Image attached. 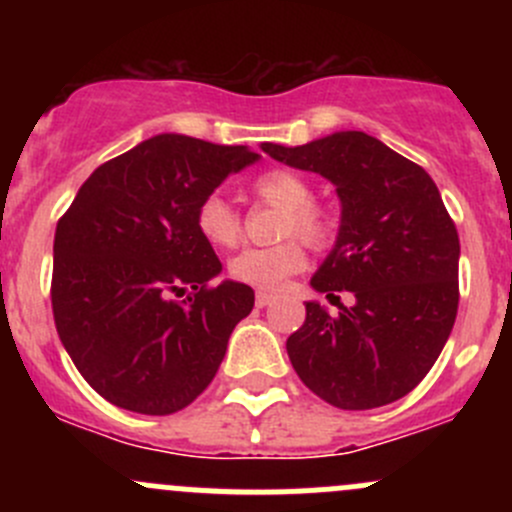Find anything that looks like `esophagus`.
Masks as SVG:
<instances>
[{"label":"esophagus","instance_id":"34e87169","mask_svg":"<svg viewBox=\"0 0 512 512\" xmlns=\"http://www.w3.org/2000/svg\"><path fill=\"white\" fill-rule=\"evenodd\" d=\"M272 302H275V294H270V292H257L255 294L257 307H267V304H272Z\"/></svg>","mask_w":512,"mask_h":512}]
</instances>
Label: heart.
<instances>
[{
    "instance_id": "heart-1",
    "label": "heart",
    "mask_w": 512,
    "mask_h": 512,
    "mask_svg": "<svg viewBox=\"0 0 512 512\" xmlns=\"http://www.w3.org/2000/svg\"><path fill=\"white\" fill-rule=\"evenodd\" d=\"M252 195L270 208L282 210L280 235H299L309 245H324L332 237V220L327 210L312 203L314 190L302 175L292 170H267L250 185ZM195 225L205 242L213 247H232L240 240L242 223L237 210L220 195H208L195 213ZM307 265L302 242L289 237L272 247H247L232 257L230 277L257 289H277L294 272Z\"/></svg>"
}]
</instances>
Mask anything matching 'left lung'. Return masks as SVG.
I'll use <instances>...</instances> for the list:
<instances>
[{
	"instance_id": "1",
	"label": "left lung",
	"mask_w": 512,
	"mask_h": 512,
	"mask_svg": "<svg viewBox=\"0 0 512 512\" xmlns=\"http://www.w3.org/2000/svg\"><path fill=\"white\" fill-rule=\"evenodd\" d=\"M280 163L332 180L342 200L337 245L312 287L354 304L329 314L307 302L287 339L294 371L337 409L386 406L416 389L448 342L458 312L456 225L431 175L374 136L339 131L304 146L262 143Z\"/></svg>"
}]
</instances>
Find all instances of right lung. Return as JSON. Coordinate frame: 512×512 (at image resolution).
I'll list each match as a JSON object with an SVG mask.
<instances>
[{"mask_svg":"<svg viewBox=\"0 0 512 512\" xmlns=\"http://www.w3.org/2000/svg\"><path fill=\"white\" fill-rule=\"evenodd\" d=\"M257 158L247 146L160 133L98 165L56 225V332L118 409L175 414L218 374L255 292L232 280L210 285L223 265L195 213Z\"/></svg>","mask_w":512,"mask_h":512,"instance_id":"add662e5","label":"right lung"}]
</instances>
